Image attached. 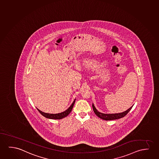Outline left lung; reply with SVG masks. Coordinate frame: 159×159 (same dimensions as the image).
Wrapping results in <instances>:
<instances>
[{
    "label": "left lung",
    "mask_w": 159,
    "mask_h": 159,
    "mask_svg": "<svg viewBox=\"0 0 159 159\" xmlns=\"http://www.w3.org/2000/svg\"><path fill=\"white\" fill-rule=\"evenodd\" d=\"M132 107L133 106H132L129 109H127V111H125L122 113L109 114H103V113H100L99 111H98L97 109L95 108L93 104H92V108H93V110L94 111L95 114L97 115L98 117L104 120H115V119H120L121 117H124L127 114L129 113L130 110L131 109Z\"/></svg>",
    "instance_id": "obj_1"
}]
</instances>
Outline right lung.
<instances>
[{"mask_svg": "<svg viewBox=\"0 0 159 159\" xmlns=\"http://www.w3.org/2000/svg\"><path fill=\"white\" fill-rule=\"evenodd\" d=\"M75 101V99L73 103L71 104V106L69 107V108L67 109L66 111L62 112V113H58V114H48V113H44L42 111L39 110L38 109H38V111H39V113H40L42 115H43L45 117H46V118L51 119H61L62 118L67 116V115H68L69 113L71 112Z\"/></svg>", "mask_w": 159, "mask_h": 159, "instance_id": "right-lung-1", "label": "right lung"}]
</instances>
